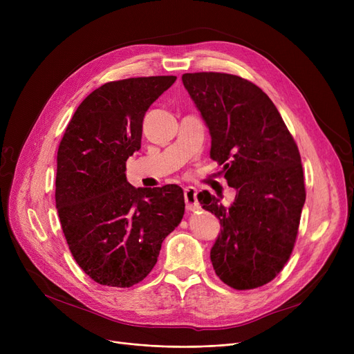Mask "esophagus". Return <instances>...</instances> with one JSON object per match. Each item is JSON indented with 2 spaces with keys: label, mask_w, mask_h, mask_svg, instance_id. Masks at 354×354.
I'll return each mask as SVG.
<instances>
[{
  "label": "esophagus",
  "mask_w": 354,
  "mask_h": 354,
  "mask_svg": "<svg viewBox=\"0 0 354 354\" xmlns=\"http://www.w3.org/2000/svg\"><path fill=\"white\" fill-rule=\"evenodd\" d=\"M185 195V202H187V209L188 211H198L201 207L196 201V189L192 187L185 188L183 191Z\"/></svg>",
  "instance_id": "obj_1"
}]
</instances>
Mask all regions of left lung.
<instances>
[{
	"instance_id": "obj_1",
	"label": "left lung",
	"mask_w": 354,
	"mask_h": 354,
	"mask_svg": "<svg viewBox=\"0 0 354 354\" xmlns=\"http://www.w3.org/2000/svg\"><path fill=\"white\" fill-rule=\"evenodd\" d=\"M182 82L209 127L218 174L236 191L231 207L208 191L198 194L222 227L211 250L214 270L235 290L263 287L284 268L299 234L306 202L299 147L254 83L215 71L185 73Z\"/></svg>"
}]
</instances>
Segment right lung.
Instances as JSON below:
<instances>
[{
	"instance_id": "1",
	"label": "right lung",
	"mask_w": 354,
	"mask_h": 354,
	"mask_svg": "<svg viewBox=\"0 0 354 354\" xmlns=\"http://www.w3.org/2000/svg\"><path fill=\"white\" fill-rule=\"evenodd\" d=\"M176 76L109 82L80 103L57 152L55 207L71 255L93 281L132 287L155 267L185 214L178 185L135 188L126 160L140 149L151 104Z\"/></svg>"
}]
</instances>
